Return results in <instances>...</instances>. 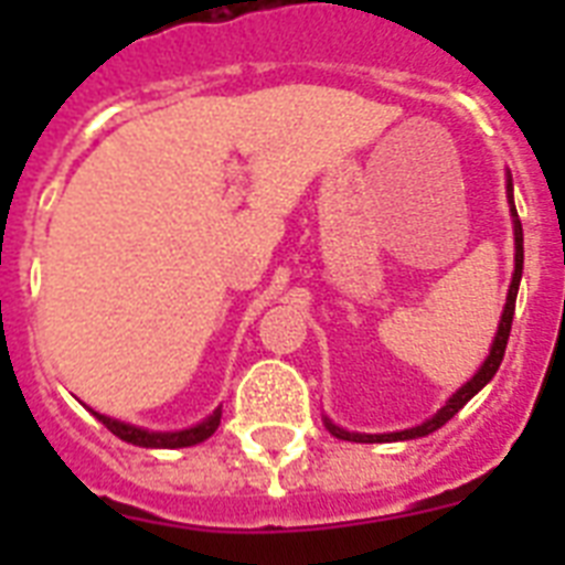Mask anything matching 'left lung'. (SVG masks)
I'll use <instances>...</instances> for the list:
<instances>
[{
	"instance_id": "8db88e82",
	"label": "left lung",
	"mask_w": 565,
	"mask_h": 565,
	"mask_svg": "<svg viewBox=\"0 0 565 565\" xmlns=\"http://www.w3.org/2000/svg\"><path fill=\"white\" fill-rule=\"evenodd\" d=\"M508 204H510V216H513V246H516V255H513V281H510V290H508V301H504V310H501V319H499V331H495V340L490 345V354H487V361L481 363V370L475 372L469 381H466L460 390H457L451 398H448L443 407H439L430 419H425L422 425L416 428H404V430H393V434H358V430H345L340 425L326 416V428L334 434L337 439H349V443H402V439H419V437H428L434 434L437 428H443L451 416H455L460 407H463L472 395H478L483 386L490 384L492 375L499 372L501 361H504V349H508V337H510V326H513V310H516V292H519V281H522V264H525V246H522V222H519V213H516V204H513V179H510L508 172Z\"/></svg>"
}]
</instances>
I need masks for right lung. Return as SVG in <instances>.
<instances>
[{
    "label": "right lung",
    "instance_id": "right-lung-1",
    "mask_svg": "<svg viewBox=\"0 0 565 565\" xmlns=\"http://www.w3.org/2000/svg\"><path fill=\"white\" fill-rule=\"evenodd\" d=\"M96 419L110 430V434H117L119 439H126L131 446H140V448H188V446H199L204 439L211 437L213 430L220 428V419H222V407L202 419L199 425L193 428H184V430H149V428H140V425H128V422H119V419H110L105 413H96L90 411Z\"/></svg>",
    "mask_w": 565,
    "mask_h": 565
}]
</instances>
